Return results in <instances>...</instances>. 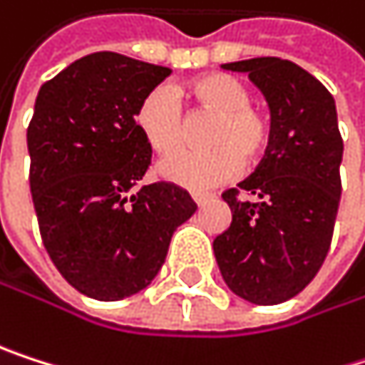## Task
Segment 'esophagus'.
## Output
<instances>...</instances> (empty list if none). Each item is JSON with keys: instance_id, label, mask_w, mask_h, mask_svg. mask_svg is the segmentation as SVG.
<instances>
[{"instance_id": "obj_1", "label": "esophagus", "mask_w": 365, "mask_h": 365, "mask_svg": "<svg viewBox=\"0 0 365 365\" xmlns=\"http://www.w3.org/2000/svg\"><path fill=\"white\" fill-rule=\"evenodd\" d=\"M212 199H214V197H212V195H205V192H195V195H192V201H195L199 207H203V205H205L207 201H212Z\"/></svg>"}]
</instances>
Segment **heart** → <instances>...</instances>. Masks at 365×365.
Returning a JSON list of instances; mask_svg holds the SVG:
<instances>
[{"mask_svg": "<svg viewBox=\"0 0 365 365\" xmlns=\"http://www.w3.org/2000/svg\"><path fill=\"white\" fill-rule=\"evenodd\" d=\"M186 96L197 113H210L203 140L210 145L201 151H179L158 164L164 181L186 188L207 190L229 181L242 160L257 162L269 145V121L250 104L248 87L225 72H210L186 85ZM136 128L147 145L158 153H170L186 134V121L168 87L151 89L136 108Z\"/></svg>", "mask_w": 365, "mask_h": 365, "instance_id": "heart-1", "label": "heart"}]
</instances>
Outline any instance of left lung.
<instances>
[{
    "mask_svg": "<svg viewBox=\"0 0 365 365\" xmlns=\"http://www.w3.org/2000/svg\"><path fill=\"white\" fill-rule=\"evenodd\" d=\"M263 91L272 113L265 158L237 188L222 195L231 225L214 240L227 287L259 306L302 293L321 269L340 205L342 136L334 96L310 72L280 57L222 63Z\"/></svg>",
    "mask_w": 365,
    "mask_h": 365,
    "instance_id": "1",
    "label": "left lung"
}]
</instances>
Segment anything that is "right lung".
<instances>
[{
	"mask_svg": "<svg viewBox=\"0 0 365 365\" xmlns=\"http://www.w3.org/2000/svg\"><path fill=\"white\" fill-rule=\"evenodd\" d=\"M168 74L102 51L63 68L36 98L27 151L40 235L59 274L98 302L149 287L175 229L197 212L168 181L132 192L151 162L136 108Z\"/></svg>",
	"mask_w": 365,
	"mask_h": 365,
	"instance_id": "add662e5",
	"label": "right lung"
}]
</instances>
